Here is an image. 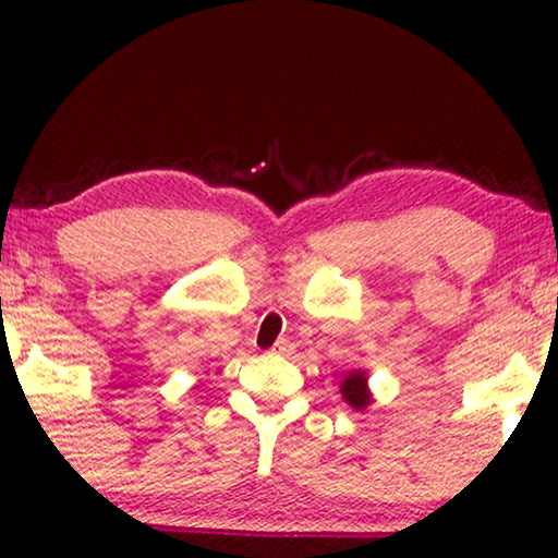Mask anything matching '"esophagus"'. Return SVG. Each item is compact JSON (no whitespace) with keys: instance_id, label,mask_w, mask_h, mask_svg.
<instances>
[{"instance_id":"1","label":"esophagus","mask_w":558,"mask_h":558,"mask_svg":"<svg viewBox=\"0 0 558 558\" xmlns=\"http://www.w3.org/2000/svg\"><path fill=\"white\" fill-rule=\"evenodd\" d=\"M292 342H289L287 338H281V340H277L274 342V348H271V353H279V355H289L292 353Z\"/></svg>"}]
</instances>
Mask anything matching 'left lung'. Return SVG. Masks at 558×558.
Instances as JSON below:
<instances>
[{
	"label": "left lung",
	"mask_w": 558,
	"mask_h": 558,
	"mask_svg": "<svg viewBox=\"0 0 558 558\" xmlns=\"http://www.w3.org/2000/svg\"><path fill=\"white\" fill-rule=\"evenodd\" d=\"M340 393L345 396V401L350 403V407H355V409L368 407L371 393H368V388H365V373H361V371L350 373V376L342 380Z\"/></svg>",
	"instance_id": "obj_1"
}]
</instances>
